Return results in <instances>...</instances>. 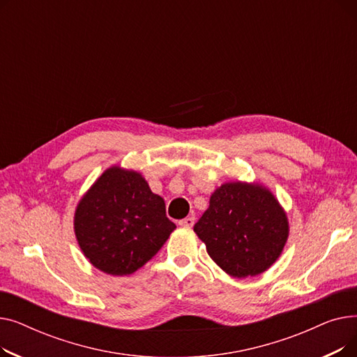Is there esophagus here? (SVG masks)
Here are the masks:
<instances>
[{
  "mask_svg": "<svg viewBox=\"0 0 357 357\" xmlns=\"http://www.w3.org/2000/svg\"><path fill=\"white\" fill-rule=\"evenodd\" d=\"M194 224H195V218L194 217H186V218L179 221V226L181 227H186V229H191Z\"/></svg>",
  "mask_w": 357,
  "mask_h": 357,
  "instance_id": "esophagus-1",
  "label": "esophagus"
}]
</instances>
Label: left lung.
<instances>
[{
    "mask_svg": "<svg viewBox=\"0 0 357 357\" xmlns=\"http://www.w3.org/2000/svg\"><path fill=\"white\" fill-rule=\"evenodd\" d=\"M215 264L233 278L256 276L282 255L289 236L287 211L260 182H224L194 226Z\"/></svg>",
    "mask_w": 357,
    "mask_h": 357,
    "instance_id": "obj_1",
    "label": "left lung"
}]
</instances>
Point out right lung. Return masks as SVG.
I'll return each mask as SVG.
<instances>
[{
    "label": "right lung",
    "mask_w": 357,
    "mask_h": 357,
    "mask_svg": "<svg viewBox=\"0 0 357 357\" xmlns=\"http://www.w3.org/2000/svg\"><path fill=\"white\" fill-rule=\"evenodd\" d=\"M176 229L166 217L165 201L144 176L109 166L81 197L73 215L75 237L89 264L124 276L152 259Z\"/></svg>",
    "instance_id": "right-lung-1"
}]
</instances>
